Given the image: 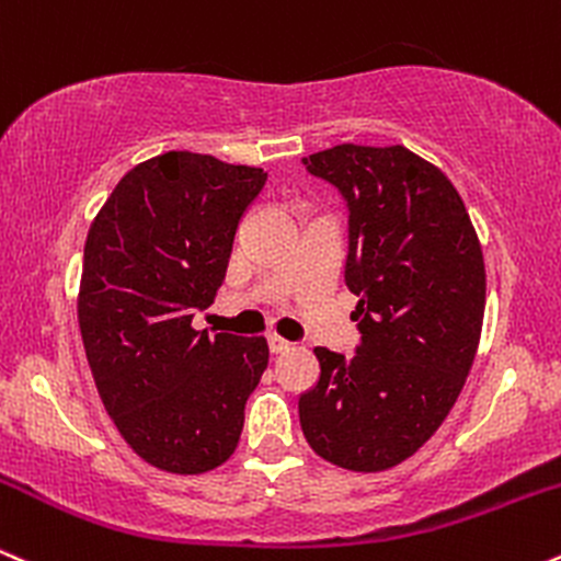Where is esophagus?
<instances>
[{"mask_svg":"<svg viewBox=\"0 0 561 561\" xmlns=\"http://www.w3.org/2000/svg\"><path fill=\"white\" fill-rule=\"evenodd\" d=\"M267 346H270V352H273V354H283V352H288V348H291V341L280 339V335H270Z\"/></svg>","mask_w":561,"mask_h":561,"instance_id":"obj_1","label":"esophagus"}]
</instances>
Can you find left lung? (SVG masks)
<instances>
[{"label":"left lung","mask_w":561,"mask_h":561,"mask_svg":"<svg viewBox=\"0 0 561 561\" xmlns=\"http://www.w3.org/2000/svg\"><path fill=\"white\" fill-rule=\"evenodd\" d=\"M301 162L346 199L362 344L352 359L314 348L320 380L299 397V423L322 459L380 472L410 459L462 391L483 331V249L449 178L401 144H339Z\"/></svg>","instance_id":"obj_1"}]
</instances>
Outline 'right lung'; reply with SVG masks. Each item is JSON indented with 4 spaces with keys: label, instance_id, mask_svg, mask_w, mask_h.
<instances>
[{
    "label": "right lung",
    "instance_id": "add662e5",
    "mask_svg": "<svg viewBox=\"0 0 561 561\" xmlns=\"http://www.w3.org/2000/svg\"><path fill=\"white\" fill-rule=\"evenodd\" d=\"M267 173L164 151L121 178L83 249L78 325L102 404L144 462L199 476L236 451L267 341L194 331Z\"/></svg>",
    "mask_w": 561,
    "mask_h": 561
}]
</instances>
